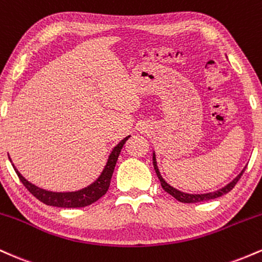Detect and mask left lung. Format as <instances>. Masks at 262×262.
Masks as SVG:
<instances>
[{
    "instance_id": "left-lung-1",
    "label": "left lung",
    "mask_w": 262,
    "mask_h": 262,
    "mask_svg": "<svg viewBox=\"0 0 262 262\" xmlns=\"http://www.w3.org/2000/svg\"><path fill=\"white\" fill-rule=\"evenodd\" d=\"M152 165H154V169H155V172L156 175H158L159 180H160V183H161V187L165 189V191L167 192V193H170L171 196L175 197L177 201H180V202H183V203H196V202H202V201H209V200H214V198H218L221 196H223V194L228 193V192L230 191V189H233L234 186L236 185V182L239 181L240 177H242L243 173H244V171L246 169V166L240 171V173L237 175L235 179L233 180V181L228 183V185H225L224 187L217 189V191H213V192H208V193H186V192H182L180 191V189H177L175 187H172V186H170L169 183L165 181L164 179H162L160 171H159V167H158V162H156V155H155V151L152 152Z\"/></svg>"
}]
</instances>
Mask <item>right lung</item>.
<instances>
[{
	"instance_id": "obj_1",
	"label": "right lung",
	"mask_w": 262,
	"mask_h": 262,
	"mask_svg": "<svg viewBox=\"0 0 262 262\" xmlns=\"http://www.w3.org/2000/svg\"><path fill=\"white\" fill-rule=\"evenodd\" d=\"M129 138H130V135L125 137L124 139L119 141V143L114 146L112 151H111L110 156H108V160L106 162V165H104L103 170H102L101 175L98 176L91 185L86 186L85 188L77 189V191L53 192L41 187H38V186L33 185L32 182H29L28 180H26L25 177L20 175V172L16 169V166H14L13 164H12V166H13V169L17 172L20 181H22L23 185L26 186V188L28 189L35 198H38L40 202L45 203L47 206L60 207V208H80V207L90 206V204H92L97 200H100L103 194H106L108 187H110L111 179H112L117 160H118V156L121 154L123 145H124L125 141H127Z\"/></svg>"
}]
</instances>
